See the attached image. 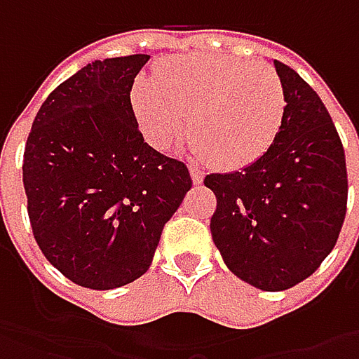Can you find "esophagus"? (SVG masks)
<instances>
[{
    "instance_id": "34e87169",
    "label": "esophagus",
    "mask_w": 359,
    "mask_h": 359,
    "mask_svg": "<svg viewBox=\"0 0 359 359\" xmlns=\"http://www.w3.org/2000/svg\"><path fill=\"white\" fill-rule=\"evenodd\" d=\"M189 173H191V182H194L196 186H200L201 182H203V172L198 170L196 165H189Z\"/></svg>"
}]
</instances>
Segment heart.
I'll use <instances>...</instances> for the list:
<instances>
[{"mask_svg": "<svg viewBox=\"0 0 359 359\" xmlns=\"http://www.w3.org/2000/svg\"><path fill=\"white\" fill-rule=\"evenodd\" d=\"M280 76L262 63L189 53L159 63L154 79H137L131 105L145 140L170 149L187 137L222 170H243L278 140L285 118ZM190 123H187V119Z\"/></svg>", "mask_w": 359, "mask_h": 359, "instance_id": "heart-1", "label": "heart"}]
</instances>
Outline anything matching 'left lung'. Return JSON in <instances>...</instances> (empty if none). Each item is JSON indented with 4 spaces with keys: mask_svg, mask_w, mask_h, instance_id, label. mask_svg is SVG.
Wrapping results in <instances>:
<instances>
[{
    "mask_svg": "<svg viewBox=\"0 0 359 359\" xmlns=\"http://www.w3.org/2000/svg\"><path fill=\"white\" fill-rule=\"evenodd\" d=\"M285 91L278 140L255 163L210 173L217 208L210 229L226 266L264 292L310 278L338 241L348 203L346 156L320 95L273 60Z\"/></svg>",
    "mask_w": 359,
    "mask_h": 359,
    "instance_id": "obj_1",
    "label": "left lung"
}]
</instances>
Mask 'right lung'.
Instances as JSON below:
<instances>
[{
	"label": "right lung",
	"instance_id": "obj_1",
	"mask_svg": "<svg viewBox=\"0 0 359 359\" xmlns=\"http://www.w3.org/2000/svg\"><path fill=\"white\" fill-rule=\"evenodd\" d=\"M145 53L95 60L41 104L23 151L34 238L67 280L114 290L144 276L191 187L186 163L144 142L131 107Z\"/></svg>",
	"mask_w": 359,
	"mask_h": 359
}]
</instances>
